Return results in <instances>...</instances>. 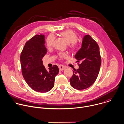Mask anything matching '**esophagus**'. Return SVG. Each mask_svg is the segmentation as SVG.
Returning a JSON list of instances; mask_svg holds the SVG:
<instances>
[{
	"mask_svg": "<svg viewBox=\"0 0 124 124\" xmlns=\"http://www.w3.org/2000/svg\"><path fill=\"white\" fill-rule=\"evenodd\" d=\"M58 67H59V70H60V71H62V70H63L66 69V67L64 66H63V65H59L58 66Z\"/></svg>",
	"mask_w": 124,
	"mask_h": 124,
	"instance_id": "esophagus-1",
	"label": "esophagus"
}]
</instances>
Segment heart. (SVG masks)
Returning a JSON list of instances; mask_svg holds the SVG:
<instances>
[{
	"label": "heart",
	"instance_id": "obj_1",
	"mask_svg": "<svg viewBox=\"0 0 124 124\" xmlns=\"http://www.w3.org/2000/svg\"><path fill=\"white\" fill-rule=\"evenodd\" d=\"M58 35L68 43V47L72 51H75L78 46L79 44L77 41L78 36L76 33L72 30H66L60 32ZM54 41V37L52 35H49L46 40V45L48 48H51ZM59 59H61L64 57L67 56V54L64 52H59L58 54Z\"/></svg>",
	"mask_w": 124,
	"mask_h": 124
}]
</instances>
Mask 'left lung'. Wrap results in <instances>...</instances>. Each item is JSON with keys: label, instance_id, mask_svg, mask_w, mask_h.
I'll return each mask as SVG.
<instances>
[{"label": "left lung", "instance_id": "obj_1", "mask_svg": "<svg viewBox=\"0 0 124 124\" xmlns=\"http://www.w3.org/2000/svg\"><path fill=\"white\" fill-rule=\"evenodd\" d=\"M75 58L79 68L74 70L73 76L70 79V85L77 90L86 89L96 81L101 62L99 46L90 35L84 37L82 46Z\"/></svg>", "mask_w": 124, "mask_h": 124}]
</instances>
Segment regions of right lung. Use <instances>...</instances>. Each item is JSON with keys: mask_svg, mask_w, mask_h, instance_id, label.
I'll return each instance as SVG.
<instances>
[{"mask_svg": "<svg viewBox=\"0 0 124 124\" xmlns=\"http://www.w3.org/2000/svg\"><path fill=\"white\" fill-rule=\"evenodd\" d=\"M46 54L45 36L36 35L25 43L20 57L22 74L26 82L33 90L41 93L52 89L59 73L56 65L49 68V70L43 66L42 58Z\"/></svg>", "mask_w": 124, "mask_h": 124, "instance_id": "obj_1", "label": "right lung"}]
</instances>
